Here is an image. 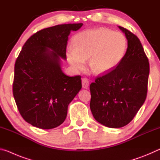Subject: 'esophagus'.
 <instances>
[{
  "label": "esophagus",
  "instance_id": "34e87169",
  "mask_svg": "<svg viewBox=\"0 0 160 160\" xmlns=\"http://www.w3.org/2000/svg\"><path fill=\"white\" fill-rule=\"evenodd\" d=\"M82 88L85 89H88L89 87V80L87 78H82Z\"/></svg>",
  "mask_w": 160,
  "mask_h": 160
}]
</instances>
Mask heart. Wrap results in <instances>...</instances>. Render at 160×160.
Returning a JSON list of instances; mask_svg holds the SVG:
<instances>
[{
    "instance_id": "heart-1",
    "label": "heart",
    "mask_w": 160,
    "mask_h": 160,
    "mask_svg": "<svg viewBox=\"0 0 160 160\" xmlns=\"http://www.w3.org/2000/svg\"><path fill=\"white\" fill-rule=\"evenodd\" d=\"M73 47L67 49L68 60L75 69L82 70L90 57V66L94 72L102 74L115 68L126 52L124 35L109 29L99 28L80 32L72 40Z\"/></svg>"
}]
</instances>
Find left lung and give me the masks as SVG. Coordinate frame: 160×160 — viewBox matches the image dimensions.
Returning <instances> with one entry per match:
<instances>
[{"instance_id": "1", "label": "left lung", "mask_w": 160, "mask_h": 160, "mask_svg": "<svg viewBox=\"0 0 160 160\" xmlns=\"http://www.w3.org/2000/svg\"><path fill=\"white\" fill-rule=\"evenodd\" d=\"M128 40L123 60L112 71L97 77L90 86V109L95 120L118 128L135 117L148 92L150 65L137 36L118 26Z\"/></svg>"}]
</instances>
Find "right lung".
<instances>
[{
	"instance_id": "add662e5",
	"label": "right lung",
	"mask_w": 160,
	"mask_h": 160,
	"mask_svg": "<svg viewBox=\"0 0 160 160\" xmlns=\"http://www.w3.org/2000/svg\"><path fill=\"white\" fill-rule=\"evenodd\" d=\"M82 23L42 29L27 40L15 64L12 93L27 122L51 129L64 122L68 107L82 88L81 76L69 77L61 70L71 31Z\"/></svg>"
}]
</instances>
